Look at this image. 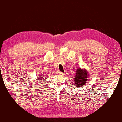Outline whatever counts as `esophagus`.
<instances>
[{"instance_id": "1", "label": "esophagus", "mask_w": 122, "mask_h": 122, "mask_svg": "<svg viewBox=\"0 0 122 122\" xmlns=\"http://www.w3.org/2000/svg\"><path fill=\"white\" fill-rule=\"evenodd\" d=\"M57 74H58V75H63V73L62 72H60V71H57Z\"/></svg>"}]
</instances>
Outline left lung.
<instances>
[{"label": "left lung", "instance_id": "obj_1", "mask_svg": "<svg viewBox=\"0 0 122 122\" xmlns=\"http://www.w3.org/2000/svg\"><path fill=\"white\" fill-rule=\"evenodd\" d=\"M88 76L89 75L86 70L78 68L76 71L75 79L73 80L77 87H81L82 86L84 85L86 80L88 79Z\"/></svg>", "mask_w": 122, "mask_h": 122}]
</instances>
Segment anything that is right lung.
I'll return each mask as SVG.
<instances>
[{"instance_id": "add662e5", "label": "right lung", "mask_w": 122, "mask_h": 122, "mask_svg": "<svg viewBox=\"0 0 122 122\" xmlns=\"http://www.w3.org/2000/svg\"><path fill=\"white\" fill-rule=\"evenodd\" d=\"M39 75H40V76L38 77L37 80H42V79H43V77H43V76H44V75H41H41H39L38 76H39Z\"/></svg>"}]
</instances>
